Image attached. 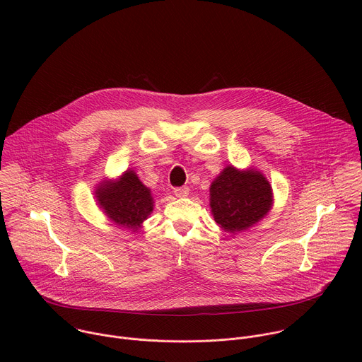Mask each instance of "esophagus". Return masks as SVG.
<instances>
[{"label":"esophagus","instance_id":"34e87169","mask_svg":"<svg viewBox=\"0 0 362 362\" xmlns=\"http://www.w3.org/2000/svg\"><path fill=\"white\" fill-rule=\"evenodd\" d=\"M175 194L177 196V197H186V196H189V187H176L175 189Z\"/></svg>","mask_w":362,"mask_h":362}]
</instances>
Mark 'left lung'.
<instances>
[{
    "instance_id": "8db88e82",
    "label": "left lung",
    "mask_w": 362,
    "mask_h": 362,
    "mask_svg": "<svg viewBox=\"0 0 362 362\" xmlns=\"http://www.w3.org/2000/svg\"><path fill=\"white\" fill-rule=\"evenodd\" d=\"M209 192L215 222L230 236L261 222L274 206L272 186L265 175L255 168L226 166L215 177Z\"/></svg>"
}]
</instances>
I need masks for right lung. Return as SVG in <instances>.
I'll list each match as a JSON object with an SVG mask.
<instances>
[{
  "instance_id": "right-lung-1",
  "label": "right lung",
  "mask_w": 362,
  "mask_h": 362,
  "mask_svg": "<svg viewBox=\"0 0 362 362\" xmlns=\"http://www.w3.org/2000/svg\"><path fill=\"white\" fill-rule=\"evenodd\" d=\"M94 199L107 219L119 229L137 233L154 209L151 190L127 169L117 179H101L94 189Z\"/></svg>"
}]
</instances>
